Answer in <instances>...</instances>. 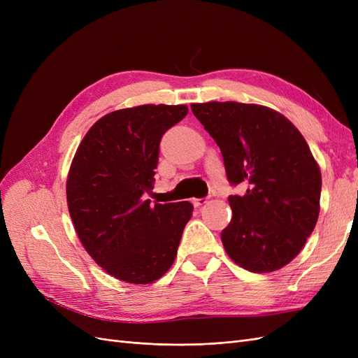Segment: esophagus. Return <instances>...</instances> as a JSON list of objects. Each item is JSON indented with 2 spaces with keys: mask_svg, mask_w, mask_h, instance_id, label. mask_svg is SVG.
<instances>
[{
  "mask_svg": "<svg viewBox=\"0 0 358 358\" xmlns=\"http://www.w3.org/2000/svg\"><path fill=\"white\" fill-rule=\"evenodd\" d=\"M206 203H208V199H194L192 200V204L196 206V208H200V206H203Z\"/></svg>",
  "mask_w": 358,
  "mask_h": 358,
  "instance_id": "1",
  "label": "esophagus"
}]
</instances>
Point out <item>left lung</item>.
Here are the masks:
<instances>
[{"instance_id":"left-lung-1","label":"left lung","mask_w":358,"mask_h":358,"mask_svg":"<svg viewBox=\"0 0 358 358\" xmlns=\"http://www.w3.org/2000/svg\"><path fill=\"white\" fill-rule=\"evenodd\" d=\"M191 109L220 146L229 180L248 183L245 196L229 197L225 252L254 273L282 268L305 246L320 215L321 171L305 137L266 106L209 101Z\"/></svg>"}]
</instances>
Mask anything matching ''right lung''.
I'll list each match as a JSON object with an SVG mask.
<instances>
[{
    "label": "right lung",
    "instance_id": "1",
    "mask_svg": "<svg viewBox=\"0 0 358 358\" xmlns=\"http://www.w3.org/2000/svg\"><path fill=\"white\" fill-rule=\"evenodd\" d=\"M188 113L185 104H143L100 117L85 134L67 176L79 239L106 273L152 284L171 267L194 206L150 204L159 140Z\"/></svg>",
    "mask_w": 358,
    "mask_h": 358
}]
</instances>
